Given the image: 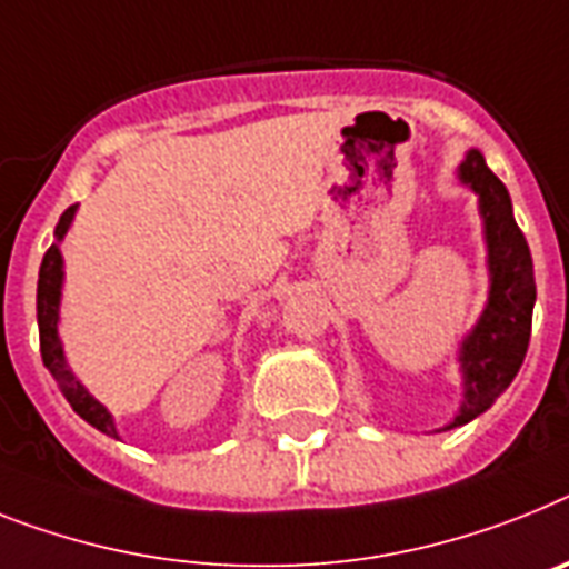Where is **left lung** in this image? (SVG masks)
I'll return each instance as SVG.
<instances>
[{
	"label": "left lung",
	"mask_w": 569,
	"mask_h": 569,
	"mask_svg": "<svg viewBox=\"0 0 569 569\" xmlns=\"http://www.w3.org/2000/svg\"><path fill=\"white\" fill-rule=\"evenodd\" d=\"M460 179L480 196L491 289L486 312L480 315L471 336L462 341L460 365L466 376V396L460 413L455 422L446 425V431L486 413L495 399L512 385L527 358L532 307H536V269H532L527 237L512 217L509 190L486 167L483 156L477 150H471L460 164Z\"/></svg>",
	"instance_id": "left-lung-1"
}]
</instances>
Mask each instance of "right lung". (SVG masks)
I'll list each match as a JSON object with an SVG mask.
<instances>
[{
  "instance_id": "1",
  "label": "right lung",
  "mask_w": 569,
  "mask_h": 569,
  "mask_svg": "<svg viewBox=\"0 0 569 569\" xmlns=\"http://www.w3.org/2000/svg\"><path fill=\"white\" fill-rule=\"evenodd\" d=\"M71 217H74V204L60 217L54 228L57 242L63 240V233L69 231ZM60 286H63V257H60V248L51 246L42 257L40 266V280H37V323H40V352L42 365L49 367V373L54 376L57 388L66 396V402L74 408L78 417H83L86 422L98 428V431L109 433V437H118L114 431V422L109 417V410L89 396V390L74 379V373L69 370L63 358V343L57 336V318H60Z\"/></svg>"
}]
</instances>
